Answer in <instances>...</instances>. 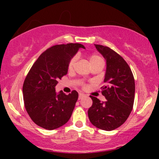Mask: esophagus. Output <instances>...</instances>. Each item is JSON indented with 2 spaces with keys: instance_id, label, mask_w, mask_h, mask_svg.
I'll return each instance as SVG.
<instances>
[{
  "instance_id": "esophagus-1",
  "label": "esophagus",
  "mask_w": 159,
  "mask_h": 159,
  "mask_svg": "<svg viewBox=\"0 0 159 159\" xmlns=\"http://www.w3.org/2000/svg\"><path fill=\"white\" fill-rule=\"evenodd\" d=\"M84 97H85V95H84V94H79V96H78V100H81V99H82Z\"/></svg>"
}]
</instances>
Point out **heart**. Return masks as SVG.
I'll return each mask as SVG.
<instances>
[{"label": "heart", "mask_w": 159, "mask_h": 159, "mask_svg": "<svg viewBox=\"0 0 159 159\" xmlns=\"http://www.w3.org/2000/svg\"><path fill=\"white\" fill-rule=\"evenodd\" d=\"M89 63L91 65V66H93V65H98V64H102V65H105V61H104L103 57L102 56L98 55V54H91V55L89 57ZM75 61H76V57H72L70 59V61H68V70H70L73 69L74 66H75ZM83 87H84V85H83Z\"/></svg>", "instance_id": "heart-1"}]
</instances>
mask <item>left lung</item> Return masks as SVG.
<instances>
[{
	"label": "left lung",
	"mask_w": 159,
	"mask_h": 159,
	"mask_svg": "<svg viewBox=\"0 0 159 159\" xmlns=\"http://www.w3.org/2000/svg\"><path fill=\"white\" fill-rule=\"evenodd\" d=\"M94 46L106 60L105 85L101 88L106 101L101 102L90 96L93 102L88 115L91 124L98 129L112 131L125 122L133 108L134 76L127 62L118 53L106 46Z\"/></svg>",
	"instance_id": "8db88e82"
}]
</instances>
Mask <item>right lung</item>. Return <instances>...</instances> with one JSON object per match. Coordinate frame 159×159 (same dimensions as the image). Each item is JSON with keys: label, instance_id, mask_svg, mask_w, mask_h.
<instances>
[{"label": "right lung", "instance_id": "add662e5", "mask_svg": "<svg viewBox=\"0 0 159 159\" xmlns=\"http://www.w3.org/2000/svg\"><path fill=\"white\" fill-rule=\"evenodd\" d=\"M84 46L78 43L57 44L39 56L30 68L23 84L25 109L32 121L48 130L66 124L72 115L78 93L55 91L58 80L68 73L70 59Z\"/></svg>", "mask_w": 159, "mask_h": 159}]
</instances>
